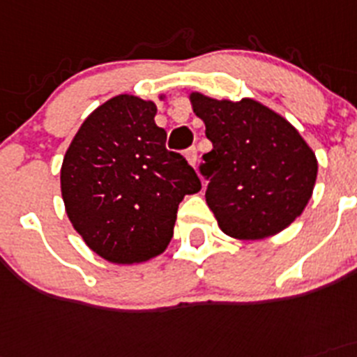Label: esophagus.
<instances>
[{
    "mask_svg": "<svg viewBox=\"0 0 357 357\" xmlns=\"http://www.w3.org/2000/svg\"><path fill=\"white\" fill-rule=\"evenodd\" d=\"M186 160H188V163L192 167L197 169V149L190 148L188 151H186Z\"/></svg>",
    "mask_w": 357,
    "mask_h": 357,
    "instance_id": "1",
    "label": "esophagus"
}]
</instances>
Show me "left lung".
Wrapping results in <instances>:
<instances>
[{"label": "left lung", "instance_id": "1", "mask_svg": "<svg viewBox=\"0 0 357 357\" xmlns=\"http://www.w3.org/2000/svg\"><path fill=\"white\" fill-rule=\"evenodd\" d=\"M213 149L202 156L206 202L222 232L264 239L287 229L314 194L317 156L282 114L254 98L188 95Z\"/></svg>", "mask_w": 357, "mask_h": 357}]
</instances>
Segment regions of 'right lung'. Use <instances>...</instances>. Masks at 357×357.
Segmentation results:
<instances>
[{
	"mask_svg": "<svg viewBox=\"0 0 357 357\" xmlns=\"http://www.w3.org/2000/svg\"><path fill=\"white\" fill-rule=\"evenodd\" d=\"M167 95L160 93L158 100ZM156 103L121 93L96 107L61 163V197L73 229L112 264H139L165 252L176 213L201 181L186 160L165 149Z\"/></svg>",
	"mask_w": 357,
	"mask_h": 357,
	"instance_id": "right-lung-1",
	"label": "right lung"
}]
</instances>
